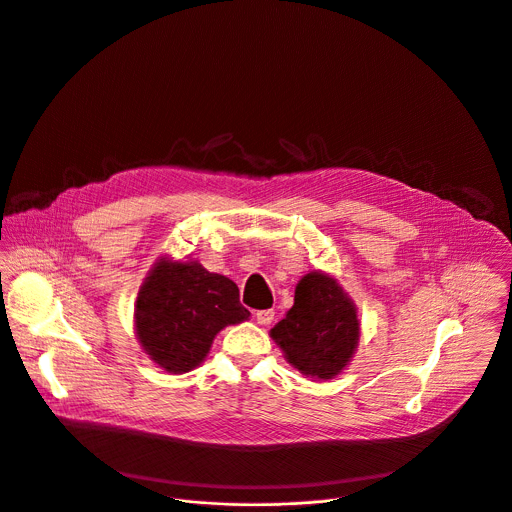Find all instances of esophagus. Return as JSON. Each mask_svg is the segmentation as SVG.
<instances>
[{
  "label": "esophagus",
  "instance_id": "34e87169",
  "mask_svg": "<svg viewBox=\"0 0 512 512\" xmlns=\"http://www.w3.org/2000/svg\"><path fill=\"white\" fill-rule=\"evenodd\" d=\"M273 317H275V311H273V309H259V311H255V321H257L259 325L271 323Z\"/></svg>",
  "mask_w": 512,
  "mask_h": 512
}]
</instances>
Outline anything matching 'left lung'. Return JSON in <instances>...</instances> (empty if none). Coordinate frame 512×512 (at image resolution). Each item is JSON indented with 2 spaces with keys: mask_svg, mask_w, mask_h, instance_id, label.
<instances>
[{
  "mask_svg": "<svg viewBox=\"0 0 512 512\" xmlns=\"http://www.w3.org/2000/svg\"><path fill=\"white\" fill-rule=\"evenodd\" d=\"M269 333L303 376L331 380L358 348V309L337 279L311 271L297 283L293 307Z\"/></svg>",
  "mask_w": 512,
  "mask_h": 512,
  "instance_id": "8db88e82",
  "label": "left lung"
}]
</instances>
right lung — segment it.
<instances>
[{
  "label": "right lung",
  "instance_id": "1",
  "mask_svg": "<svg viewBox=\"0 0 512 512\" xmlns=\"http://www.w3.org/2000/svg\"><path fill=\"white\" fill-rule=\"evenodd\" d=\"M239 287L199 261L158 259L144 279L134 307V329L142 350L168 374L195 370L215 335L249 319Z\"/></svg>",
  "mask_w": 512,
  "mask_h": 512
}]
</instances>
